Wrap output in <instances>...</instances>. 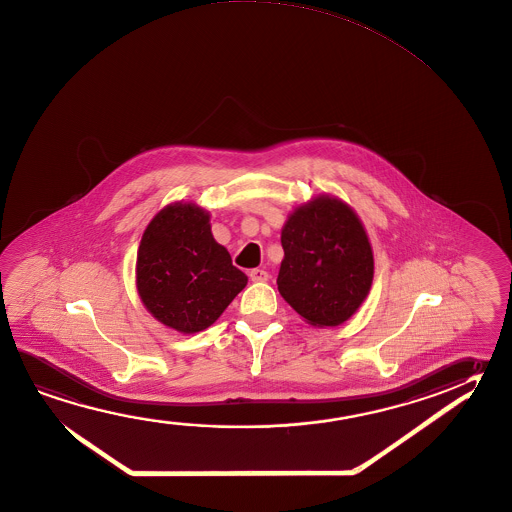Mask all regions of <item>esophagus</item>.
I'll list each match as a JSON object with an SVG mask.
<instances>
[{"label":"esophagus","instance_id":"esophagus-1","mask_svg":"<svg viewBox=\"0 0 512 512\" xmlns=\"http://www.w3.org/2000/svg\"><path fill=\"white\" fill-rule=\"evenodd\" d=\"M250 278H252L253 282H266L269 278L268 271H264V269H252V271H250Z\"/></svg>","mask_w":512,"mask_h":512}]
</instances>
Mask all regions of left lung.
Here are the masks:
<instances>
[{
    "label": "left lung",
    "mask_w": 512,
    "mask_h": 512,
    "mask_svg": "<svg viewBox=\"0 0 512 512\" xmlns=\"http://www.w3.org/2000/svg\"><path fill=\"white\" fill-rule=\"evenodd\" d=\"M278 291L313 327L347 322L365 302L374 253L358 214L336 196L320 194L287 216Z\"/></svg>",
    "instance_id": "left-lung-1"
}]
</instances>
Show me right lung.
<instances>
[{
    "label": "right lung",
    "mask_w": 512,
    "mask_h": 512,
    "mask_svg": "<svg viewBox=\"0 0 512 512\" xmlns=\"http://www.w3.org/2000/svg\"><path fill=\"white\" fill-rule=\"evenodd\" d=\"M248 284L196 203L163 207L136 255V291L158 322L181 334L205 331Z\"/></svg>",
    "instance_id": "add662e5"
}]
</instances>
